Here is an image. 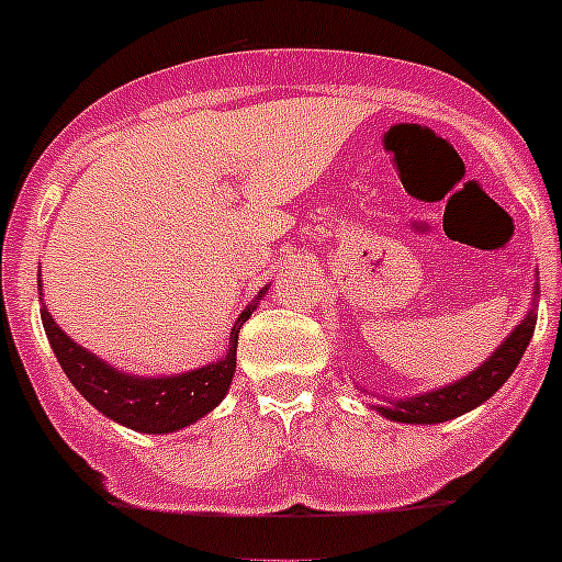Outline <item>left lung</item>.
<instances>
[{
    "label": "left lung",
    "instance_id": "8db88e82",
    "mask_svg": "<svg viewBox=\"0 0 562 562\" xmlns=\"http://www.w3.org/2000/svg\"><path fill=\"white\" fill-rule=\"evenodd\" d=\"M535 323L538 315L535 308L524 317V323H518V328L498 345V351L487 359L485 364L473 370L471 375L460 379L457 384L449 387L431 390L426 395H415V398L393 401L390 406H379L384 418L401 420V424H442V420H451L462 412L480 406L482 401L491 398L504 382H507L513 370L521 362L524 351H527L529 339H532Z\"/></svg>",
    "mask_w": 562,
    "mask_h": 562
}]
</instances>
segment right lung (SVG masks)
<instances>
[{
    "instance_id": "right-lung-1",
    "label": "right lung",
    "mask_w": 562,
    "mask_h": 562,
    "mask_svg": "<svg viewBox=\"0 0 562 562\" xmlns=\"http://www.w3.org/2000/svg\"><path fill=\"white\" fill-rule=\"evenodd\" d=\"M247 317H250V308L236 317V326L231 328V351L225 353L223 362L205 364L192 373L169 375V379H147V375L122 373L97 359L75 339L66 337L53 315L41 308V321H44V331L55 357L82 398L116 424L147 431V435L183 429L225 398L236 370V339Z\"/></svg>"
}]
</instances>
